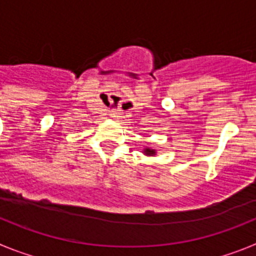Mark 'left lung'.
Here are the masks:
<instances>
[{
  "mask_svg": "<svg viewBox=\"0 0 256 256\" xmlns=\"http://www.w3.org/2000/svg\"><path fill=\"white\" fill-rule=\"evenodd\" d=\"M144 155H155L156 151L152 150V148H144Z\"/></svg>",
  "mask_w": 256,
  "mask_h": 256,
  "instance_id": "obj_1",
  "label": "left lung"
}]
</instances>
